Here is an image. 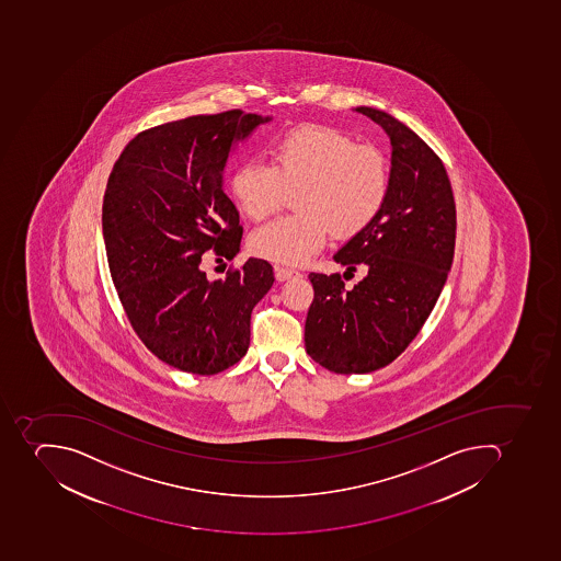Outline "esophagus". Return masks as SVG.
I'll return each mask as SVG.
<instances>
[{
    "mask_svg": "<svg viewBox=\"0 0 561 561\" xmlns=\"http://www.w3.org/2000/svg\"><path fill=\"white\" fill-rule=\"evenodd\" d=\"M275 278L277 280H280V283H284V280H289V278L298 277L300 275V272H296V270L293 268H286V266H275Z\"/></svg>",
    "mask_w": 561,
    "mask_h": 561,
    "instance_id": "1",
    "label": "esophagus"
}]
</instances>
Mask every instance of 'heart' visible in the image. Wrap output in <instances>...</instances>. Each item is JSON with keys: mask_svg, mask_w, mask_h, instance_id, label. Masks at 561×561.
Returning <instances> with one entry per match:
<instances>
[{"mask_svg": "<svg viewBox=\"0 0 561 561\" xmlns=\"http://www.w3.org/2000/svg\"><path fill=\"white\" fill-rule=\"evenodd\" d=\"M391 185L388 154L330 126H301L275 144L274 164L251 159L231 176V193L249 219L263 221L291 198L300 213L278 217L251 234L256 256L304 265L331 231L348 239L376 221Z\"/></svg>", "mask_w": 561, "mask_h": 561, "instance_id": "obj_1", "label": "heart"}]
</instances>
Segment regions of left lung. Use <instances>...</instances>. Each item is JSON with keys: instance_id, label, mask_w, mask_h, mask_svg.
Instances as JSON below:
<instances>
[{"instance_id": "obj_1", "label": "left lung", "mask_w": 561, "mask_h": 561, "mask_svg": "<svg viewBox=\"0 0 561 561\" xmlns=\"http://www.w3.org/2000/svg\"><path fill=\"white\" fill-rule=\"evenodd\" d=\"M391 140V185L376 221L333 260L345 274H368L345 287L340 274H310L313 300L305 348L335 374H370L394 362L417 336L453 265L456 205L442 159L405 124L357 106Z\"/></svg>"}]
</instances>
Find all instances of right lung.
Listing matches in <instances>:
<instances>
[{"mask_svg":"<svg viewBox=\"0 0 561 561\" xmlns=\"http://www.w3.org/2000/svg\"><path fill=\"white\" fill-rule=\"evenodd\" d=\"M268 121L233 108L144 129L106 182L103 239L124 312L150 353L187 374L214 376L245 356L252 309L275 280L257 257L214 283L199 270L207 251L239 252L222 173L234 144Z\"/></svg>","mask_w":561,"mask_h":561,"instance_id":"right-lung-1","label":"right lung"}]
</instances>
